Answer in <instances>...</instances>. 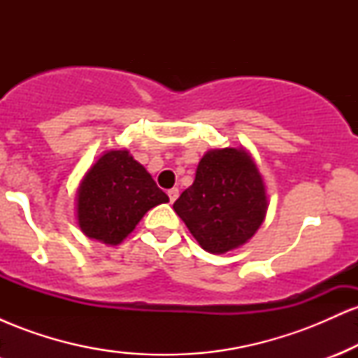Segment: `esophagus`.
I'll use <instances>...</instances> for the list:
<instances>
[{
	"label": "esophagus",
	"mask_w": 358,
	"mask_h": 358,
	"mask_svg": "<svg viewBox=\"0 0 358 358\" xmlns=\"http://www.w3.org/2000/svg\"><path fill=\"white\" fill-rule=\"evenodd\" d=\"M178 195H180V192H178V188H171V190H168V196H170V202L173 203L176 199H178Z\"/></svg>",
	"instance_id": "34e87169"
}]
</instances>
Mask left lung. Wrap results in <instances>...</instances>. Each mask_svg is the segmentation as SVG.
Returning a JSON list of instances; mask_svg holds the SVG:
<instances>
[{
	"instance_id": "left-lung-1",
	"label": "left lung",
	"mask_w": 358,
	"mask_h": 358,
	"mask_svg": "<svg viewBox=\"0 0 358 358\" xmlns=\"http://www.w3.org/2000/svg\"><path fill=\"white\" fill-rule=\"evenodd\" d=\"M268 207L264 180L244 146L208 150L192 187L173 203L192 236L212 254H225L252 239Z\"/></svg>"
}]
</instances>
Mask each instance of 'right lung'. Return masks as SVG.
Segmentation results:
<instances>
[{
    "label": "right lung",
    "instance_id": "obj_1",
    "mask_svg": "<svg viewBox=\"0 0 358 358\" xmlns=\"http://www.w3.org/2000/svg\"><path fill=\"white\" fill-rule=\"evenodd\" d=\"M76 200L80 231L108 245L121 244L148 210L170 202L127 150L104 151L82 178Z\"/></svg>",
    "mask_w": 358,
    "mask_h": 358
}]
</instances>
